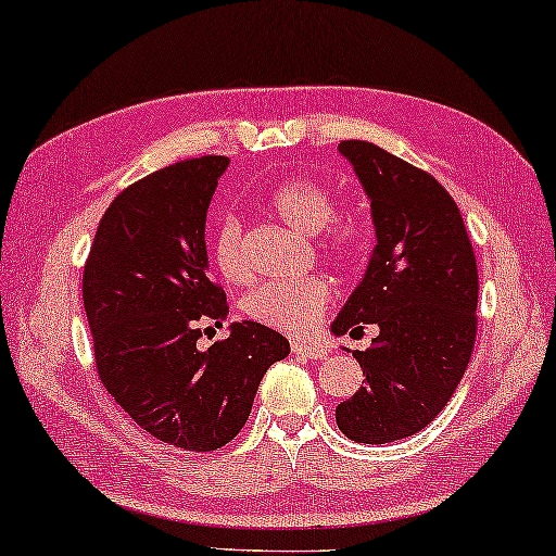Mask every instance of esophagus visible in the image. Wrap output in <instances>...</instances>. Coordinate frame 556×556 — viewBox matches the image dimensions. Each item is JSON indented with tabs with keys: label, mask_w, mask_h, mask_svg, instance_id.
I'll return each mask as SVG.
<instances>
[{
	"label": "esophagus",
	"mask_w": 556,
	"mask_h": 556,
	"mask_svg": "<svg viewBox=\"0 0 556 556\" xmlns=\"http://www.w3.org/2000/svg\"><path fill=\"white\" fill-rule=\"evenodd\" d=\"M293 353L307 357V361H323L328 357V348L326 345H313V343H303V340H293Z\"/></svg>",
	"instance_id": "1"
}]
</instances>
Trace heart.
Masks as SVG:
<instances>
[{
	"label": "heart",
	"mask_w": 556,
	"mask_h": 556,
	"mask_svg": "<svg viewBox=\"0 0 556 556\" xmlns=\"http://www.w3.org/2000/svg\"><path fill=\"white\" fill-rule=\"evenodd\" d=\"M268 208L298 233L323 230L320 253L336 266H353L370 241V224L363 213H336L338 201L330 189L311 178H290L268 195ZM213 266L230 283L245 278L243 230L238 218L226 216L211 236ZM330 301V288L320 276L266 280L245 295L243 307L253 320L268 328L305 332L318 323Z\"/></svg>",
	"instance_id": "heart-1"
}]
</instances>
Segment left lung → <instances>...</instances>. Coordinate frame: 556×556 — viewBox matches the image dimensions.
Wrapping results in <instances>:
<instances>
[{
  "mask_svg": "<svg viewBox=\"0 0 556 556\" xmlns=\"http://www.w3.org/2000/svg\"><path fill=\"white\" fill-rule=\"evenodd\" d=\"M338 151L370 201L378 243L330 330L375 323L380 336L353 353L365 386L336 407V420L353 442L386 445L425 430L463 380L477 332V263L457 203L430 174L370 141Z\"/></svg>",
  "mask_w": 556,
  "mask_h": 556,
  "instance_id": "1",
  "label": "left lung"
}]
</instances>
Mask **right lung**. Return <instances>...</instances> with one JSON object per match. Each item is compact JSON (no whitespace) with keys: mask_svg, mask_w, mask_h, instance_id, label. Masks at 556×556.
<instances>
[{"mask_svg":"<svg viewBox=\"0 0 556 556\" xmlns=\"http://www.w3.org/2000/svg\"><path fill=\"white\" fill-rule=\"evenodd\" d=\"M230 161L166 166L106 208L84 266V311L109 395L166 445L211 452L241 432L255 390L288 340L253 320L201 350V323L224 326L226 293L208 278L206 213Z\"/></svg>","mask_w":556,"mask_h":556,"instance_id":"right-lung-1","label":"right lung"}]
</instances>
